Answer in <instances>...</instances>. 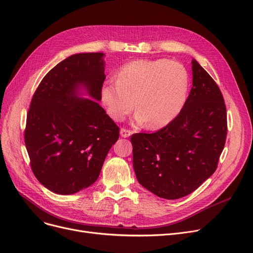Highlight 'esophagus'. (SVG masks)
<instances>
[{
    "mask_svg": "<svg viewBox=\"0 0 253 253\" xmlns=\"http://www.w3.org/2000/svg\"><path fill=\"white\" fill-rule=\"evenodd\" d=\"M131 135V131L129 129H126V128H122L120 129V136L123 138H127Z\"/></svg>",
    "mask_w": 253,
    "mask_h": 253,
    "instance_id": "esophagus-1",
    "label": "esophagus"
}]
</instances>
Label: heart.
<instances>
[{
  "label": "heart",
  "mask_w": 253,
  "mask_h": 253,
  "mask_svg": "<svg viewBox=\"0 0 253 253\" xmlns=\"http://www.w3.org/2000/svg\"><path fill=\"white\" fill-rule=\"evenodd\" d=\"M117 81L107 80L101 88L109 116L120 122L131 110L135 119L150 128L169 125L179 114L188 91V74L178 62L137 59L119 70Z\"/></svg>",
  "instance_id": "heart-1"
}]
</instances>
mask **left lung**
Instances as JSON below:
<instances>
[{"label": "left lung", "instance_id": "obj_1", "mask_svg": "<svg viewBox=\"0 0 253 253\" xmlns=\"http://www.w3.org/2000/svg\"><path fill=\"white\" fill-rule=\"evenodd\" d=\"M192 87L172 122L152 134H134L133 166L139 183L163 199L196 190L215 172L226 138V109L212 77L192 58Z\"/></svg>", "mask_w": 253, "mask_h": 253}]
</instances>
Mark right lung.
<instances>
[{
	"label": "right lung",
	"instance_id": "1",
	"mask_svg": "<svg viewBox=\"0 0 253 253\" xmlns=\"http://www.w3.org/2000/svg\"><path fill=\"white\" fill-rule=\"evenodd\" d=\"M104 56L67 57L45 75L32 99L26 147L36 178L55 194H76L93 184L118 140V126L99 104Z\"/></svg>",
	"mask_w": 253,
	"mask_h": 253
}]
</instances>
